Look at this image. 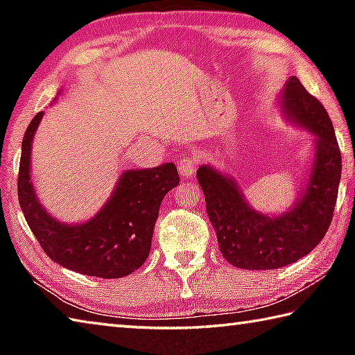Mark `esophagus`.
Masks as SVG:
<instances>
[{
  "instance_id": "34e87169",
  "label": "esophagus",
  "mask_w": 355,
  "mask_h": 355,
  "mask_svg": "<svg viewBox=\"0 0 355 355\" xmlns=\"http://www.w3.org/2000/svg\"><path fill=\"white\" fill-rule=\"evenodd\" d=\"M199 163H200V159L197 158L196 155H188V156H183V158H180L178 164H177L180 175L184 178L194 177L197 167H199Z\"/></svg>"
}]
</instances>
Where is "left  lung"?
I'll return each instance as SVG.
<instances>
[{"label":"left lung","mask_w":355,"mask_h":355,"mask_svg":"<svg viewBox=\"0 0 355 355\" xmlns=\"http://www.w3.org/2000/svg\"><path fill=\"white\" fill-rule=\"evenodd\" d=\"M282 105L294 122L316 136V158L307 188L290 213L258 214L243 199L235 182L202 166L197 180L220 254L236 268L279 269L310 254L334 218L341 177V153L326 107L296 76L286 83Z\"/></svg>","instance_id":"1"}]
</instances>
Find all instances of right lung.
<instances>
[{"instance_id": "right-lung-1", "label": "right lung", "mask_w": 355, "mask_h": 355, "mask_svg": "<svg viewBox=\"0 0 355 355\" xmlns=\"http://www.w3.org/2000/svg\"><path fill=\"white\" fill-rule=\"evenodd\" d=\"M44 112H37L23 136L19 169V202L29 228L53 261L84 275L120 279L147 260L156 218L164 196L178 184L172 163L146 171H127L103 209L92 220L65 225L48 214L37 200L29 156L33 136Z\"/></svg>"}]
</instances>
